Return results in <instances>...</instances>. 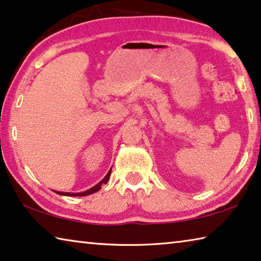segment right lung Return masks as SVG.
<instances>
[{
  "mask_svg": "<svg viewBox=\"0 0 261 261\" xmlns=\"http://www.w3.org/2000/svg\"><path fill=\"white\" fill-rule=\"evenodd\" d=\"M110 173H112V168H110V170L108 171V174L105 176V178L102 179V180H100V182L96 184V185H94L93 188H91V189H88V190H86V191H84V192H78V193H70V192H61V191H55L57 194H61V196H71V197H82V196H88V194H92V193H94V192H98L99 190L101 189V185H103V184H107V182H108V179H109V177H110Z\"/></svg>",
  "mask_w": 261,
  "mask_h": 261,
  "instance_id": "add662e5",
  "label": "right lung"
}]
</instances>
